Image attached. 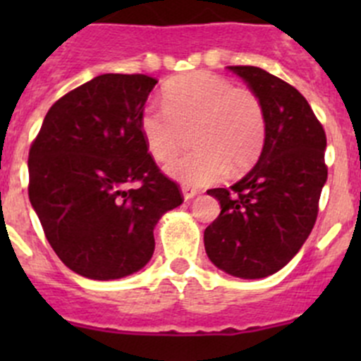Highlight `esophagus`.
Returning a JSON list of instances; mask_svg holds the SVG:
<instances>
[{"label": "esophagus", "instance_id": "esophagus-1", "mask_svg": "<svg viewBox=\"0 0 361 361\" xmlns=\"http://www.w3.org/2000/svg\"><path fill=\"white\" fill-rule=\"evenodd\" d=\"M181 194H183L185 201H190V199H194L199 192L195 190V188H190V187H181Z\"/></svg>", "mask_w": 361, "mask_h": 361}]
</instances>
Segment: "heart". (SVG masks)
I'll return each instance as SVG.
<instances>
[{
	"label": "heart",
	"mask_w": 361,
	"mask_h": 361,
	"mask_svg": "<svg viewBox=\"0 0 361 361\" xmlns=\"http://www.w3.org/2000/svg\"><path fill=\"white\" fill-rule=\"evenodd\" d=\"M162 106H147L140 129L148 152L167 162L181 150L185 133L192 134V154L174 160L166 173L188 187L213 183L227 173L253 166L265 143V111L257 94L235 89L213 73L197 71L169 80Z\"/></svg>",
	"instance_id": "heart-1"
}]
</instances>
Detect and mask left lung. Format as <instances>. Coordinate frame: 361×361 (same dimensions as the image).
<instances>
[{
	"label": "left lung",
	"mask_w": 361,
	"mask_h": 361,
	"mask_svg": "<svg viewBox=\"0 0 361 361\" xmlns=\"http://www.w3.org/2000/svg\"><path fill=\"white\" fill-rule=\"evenodd\" d=\"M265 111L258 162L231 188H211L220 214L204 231L209 260L227 274L260 279L285 267L314 227L326 181V136L305 97L257 66H228Z\"/></svg>",
	"instance_id": "8db88e82"
}]
</instances>
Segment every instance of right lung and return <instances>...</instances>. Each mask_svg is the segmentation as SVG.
I'll return each instance as SVG.
<instances>
[{"label": "right lung", "instance_id": "obj_1", "mask_svg": "<svg viewBox=\"0 0 361 361\" xmlns=\"http://www.w3.org/2000/svg\"><path fill=\"white\" fill-rule=\"evenodd\" d=\"M157 80L106 73L52 104L29 150V201L50 246L83 278L110 281L150 262L154 228L183 202L145 145ZM134 180L137 189H129Z\"/></svg>", "mask_w": 361, "mask_h": 361}]
</instances>
